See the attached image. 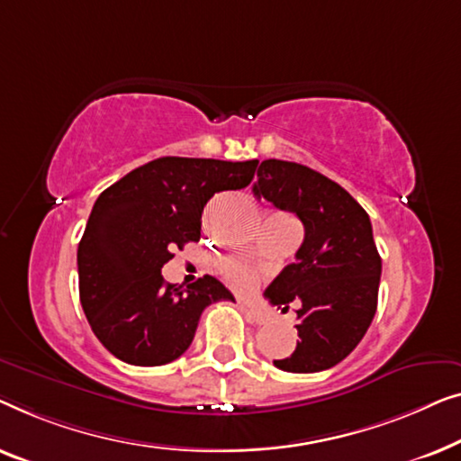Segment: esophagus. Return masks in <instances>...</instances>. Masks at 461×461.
I'll return each mask as SVG.
<instances>
[{"mask_svg": "<svg viewBox=\"0 0 461 461\" xmlns=\"http://www.w3.org/2000/svg\"><path fill=\"white\" fill-rule=\"evenodd\" d=\"M240 307H242L244 315L249 317V321H252V323H267V313H265V311L252 307V304L244 303V301H240Z\"/></svg>", "mask_w": 461, "mask_h": 461, "instance_id": "esophagus-1", "label": "esophagus"}]
</instances>
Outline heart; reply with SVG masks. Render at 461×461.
<instances>
[{"label": "heart", "instance_id": "heart-1", "mask_svg": "<svg viewBox=\"0 0 461 461\" xmlns=\"http://www.w3.org/2000/svg\"><path fill=\"white\" fill-rule=\"evenodd\" d=\"M219 271H221V276L228 280V284H231V286L238 290L252 288L258 280L257 267H252L249 261L238 257L223 258V261L219 263Z\"/></svg>", "mask_w": 461, "mask_h": 461}]
</instances>
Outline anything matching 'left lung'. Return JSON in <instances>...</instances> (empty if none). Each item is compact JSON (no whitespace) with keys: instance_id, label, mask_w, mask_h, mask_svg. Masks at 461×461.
I'll list each match as a JSON object with an SVG mask.
<instances>
[{"instance_id":"obj_1","label":"left lung","mask_w":461,"mask_h":461,"mask_svg":"<svg viewBox=\"0 0 461 461\" xmlns=\"http://www.w3.org/2000/svg\"><path fill=\"white\" fill-rule=\"evenodd\" d=\"M252 192L304 225L296 261L265 290L284 311L298 303L296 348L274 366L294 374L334 367L359 345L378 307L382 258L367 212L336 181L288 160H263Z\"/></svg>"}]
</instances>
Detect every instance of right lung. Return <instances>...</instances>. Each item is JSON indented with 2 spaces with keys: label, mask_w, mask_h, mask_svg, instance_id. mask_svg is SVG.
<instances>
[{
  "label": "right lung",
  "mask_w": 461,
  "mask_h": 461,
  "mask_svg": "<svg viewBox=\"0 0 461 461\" xmlns=\"http://www.w3.org/2000/svg\"><path fill=\"white\" fill-rule=\"evenodd\" d=\"M257 165L163 157L100 194L77 250L79 296L94 334L116 359L171 363L192 345L203 311L233 301L212 276L181 290L160 269L175 249L198 242L206 203L249 185Z\"/></svg>",
  "instance_id": "right-lung-1"
}]
</instances>
